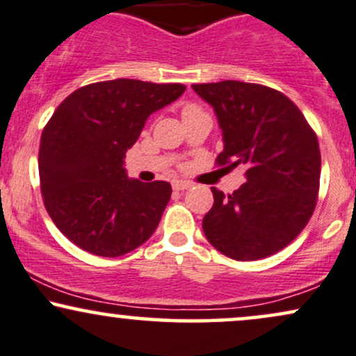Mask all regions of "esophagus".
I'll use <instances>...</instances> for the list:
<instances>
[{
	"instance_id": "1",
	"label": "esophagus",
	"mask_w": 356,
	"mask_h": 356,
	"mask_svg": "<svg viewBox=\"0 0 356 356\" xmlns=\"http://www.w3.org/2000/svg\"><path fill=\"white\" fill-rule=\"evenodd\" d=\"M192 186L191 182H187V181H175L174 184H172V187H174V191H186V189H189V187Z\"/></svg>"
}]
</instances>
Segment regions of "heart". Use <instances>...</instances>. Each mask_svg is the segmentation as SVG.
Wrapping results in <instances>:
<instances>
[{
	"instance_id": "heart-1",
	"label": "heart",
	"mask_w": 356,
	"mask_h": 356,
	"mask_svg": "<svg viewBox=\"0 0 356 356\" xmlns=\"http://www.w3.org/2000/svg\"><path fill=\"white\" fill-rule=\"evenodd\" d=\"M204 111L200 106L194 104V102H187V104L182 106V119L184 118H191V115H197V114H202Z\"/></svg>"
}]
</instances>
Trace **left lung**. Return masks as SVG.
<instances>
[{
    "label": "left lung",
    "mask_w": 356,
    "mask_h": 356,
    "mask_svg": "<svg viewBox=\"0 0 356 356\" xmlns=\"http://www.w3.org/2000/svg\"><path fill=\"white\" fill-rule=\"evenodd\" d=\"M216 111L224 132L217 167L242 165L232 194L212 187L202 229L217 250L248 262L275 254L305 229L320 189L318 139L285 94L242 81L192 84Z\"/></svg>",
    "instance_id": "left-lung-1"
}]
</instances>
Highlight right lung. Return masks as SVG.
Returning a JSON list of instances; mask_svg holds the SVG:
<instances>
[{"label": "right lung", "instance_id": "add662e5", "mask_svg": "<svg viewBox=\"0 0 356 356\" xmlns=\"http://www.w3.org/2000/svg\"><path fill=\"white\" fill-rule=\"evenodd\" d=\"M184 91L179 83L101 81L76 89L56 108L40 144L42 202L79 248L119 257L157 229L172 187L129 179L122 159L149 115Z\"/></svg>", "mask_w": 356, "mask_h": 356}]
</instances>
